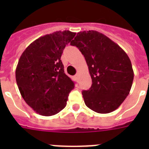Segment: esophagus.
Masks as SVG:
<instances>
[{
	"label": "esophagus",
	"instance_id": "esophagus-1",
	"mask_svg": "<svg viewBox=\"0 0 149 149\" xmlns=\"http://www.w3.org/2000/svg\"><path fill=\"white\" fill-rule=\"evenodd\" d=\"M75 78L77 79V80H78L79 79V74L77 73V74H76V75H75Z\"/></svg>",
	"mask_w": 149,
	"mask_h": 149
}]
</instances>
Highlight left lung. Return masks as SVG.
<instances>
[{"label": "left lung", "mask_w": 149, "mask_h": 149, "mask_svg": "<svg viewBox=\"0 0 149 149\" xmlns=\"http://www.w3.org/2000/svg\"><path fill=\"white\" fill-rule=\"evenodd\" d=\"M85 57L92 78L82 92L85 104L98 113L116 110L128 95L134 71L127 54L110 38L95 30L77 33L71 42Z\"/></svg>", "instance_id": "obj_1"}]
</instances>
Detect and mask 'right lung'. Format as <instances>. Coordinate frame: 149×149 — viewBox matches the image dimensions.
<instances>
[{
	"mask_svg": "<svg viewBox=\"0 0 149 149\" xmlns=\"http://www.w3.org/2000/svg\"><path fill=\"white\" fill-rule=\"evenodd\" d=\"M76 33L56 31L36 39L24 50L15 70L22 98L39 115L50 116L66 106L74 84L64 72L61 56Z\"/></svg>",
	"mask_w": 149,
	"mask_h": 149,
	"instance_id": "right-lung-1",
	"label": "right lung"
}]
</instances>
